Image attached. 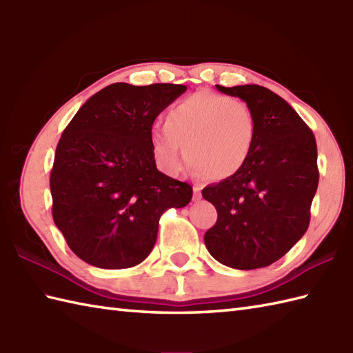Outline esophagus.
Listing matches in <instances>:
<instances>
[{"instance_id": "1", "label": "esophagus", "mask_w": 353, "mask_h": 353, "mask_svg": "<svg viewBox=\"0 0 353 353\" xmlns=\"http://www.w3.org/2000/svg\"><path fill=\"white\" fill-rule=\"evenodd\" d=\"M192 191H194V200H199L201 197V186L200 185H194L192 186Z\"/></svg>"}]
</instances>
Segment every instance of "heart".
<instances>
[{
  "instance_id": "heart-1",
  "label": "heart",
  "mask_w": 353,
  "mask_h": 353,
  "mask_svg": "<svg viewBox=\"0 0 353 353\" xmlns=\"http://www.w3.org/2000/svg\"><path fill=\"white\" fill-rule=\"evenodd\" d=\"M256 137L249 104L214 92H197L172 106L167 124L156 123L150 141L157 162L170 174L190 165L199 174L221 181L244 167Z\"/></svg>"
}]
</instances>
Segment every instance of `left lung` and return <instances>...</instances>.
Segmentation results:
<instances>
[{
	"label": "left lung",
	"instance_id": "obj_1",
	"mask_svg": "<svg viewBox=\"0 0 353 353\" xmlns=\"http://www.w3.org/2000/svg\"><path fill=\"white\" fill-rule=\"evenodd\" d=\"M215 86L249 104L256 137L236 174L201 191L219 214L205 234L206 249L230 268L267 267L281 259L310 226L319 186L316 138L297 112L270 89Z\"/></svg>",
	"mask_w": 353,
	"mask_h": 353
}]
</instances>
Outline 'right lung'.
<instances>
[{
    "instance_id": "obj_1",
    "label": "right lung",
    "mask_w": 353,
    "mask_h": 353,
    "mask_svg": "<svg viewBox=\"0 0 353 353\" xmlns=\"http://www.w3.org/2000/svg\"><path fill=\"white\" fill-rule=\"evenodd\" d=\"M185 85L114 83L92 95L59 141L50 176L52 220L88 264L138 265L153 250L161 215L192 188L156 168L150 133Z\"/></svg>"
}]
</instances>
